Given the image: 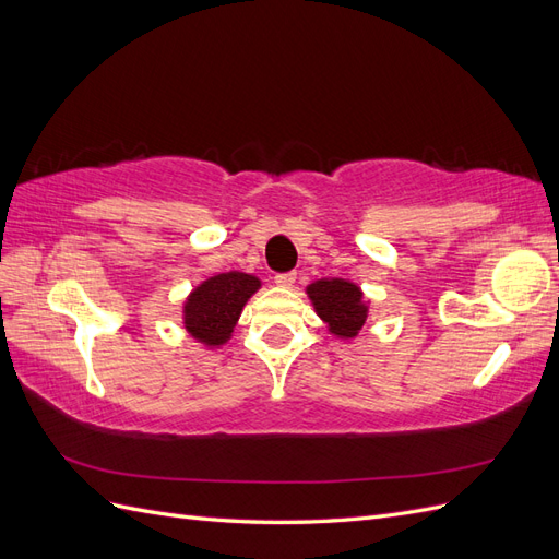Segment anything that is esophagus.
I'll return each mask as SVG.
<instances>
[{
    "label": "esophagus",
    "mask_w": 559,
    "mask_h": 559,
    "mask_svg": "<svg viewBox=\"0 0 559 559\" xmlns=\"http://www.w3.org/2000/svg\"><path fill=\"white\" fill-rule=\"evenodd\" d=\"M294 282H296V273H280V275H275V284L282 286V289H292Z\"/></svg>",
    "instance_id": "obj_1"
}]
</instances>
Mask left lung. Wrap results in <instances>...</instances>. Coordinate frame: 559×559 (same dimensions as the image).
Returning a JSON list of instances; mask_svg holds the SVG:
<instances>
[{"label": "left lung", "mask_w": 559, "mask_h": 559, "mask_svg": "<svg viewBox=\"0 0 559 559\" xmlns=\"http://www.w3.org/2000/svg\"><path fill=\"white\" fill-rule=\"evenodd\" d=\"M317 314L337 337H354L366 324L368 308L357 284L347 280H317L308 286Z\"/></svg>", "instance_id": "8db88e82"}]
</instances>
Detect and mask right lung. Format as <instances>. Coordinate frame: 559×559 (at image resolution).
Segmentation results:
<instances>
[{
    "label": "right lung",
    "instance_id": "1",
    "mask_svg": "<svg viewBox=\"0 0 559 559\" xmlns=\"http://www.w3.org/2000/svg\"><path fill=\"white\" fill-rule=\"evenodd\" d=\"M261 280L247 273H222L202 282L183 302V326L198 343L224 345L238 324L245 302L257 294Z\"/></svg>",
    "mask_w": 559,
    "mask_h": 559
}]
</instances>
